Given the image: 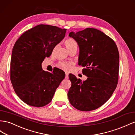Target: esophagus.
Segmentation results:
<instances>
[{
	"label": "esophagus",
	"mask_w": 135,
	"mask_h": 135,
	"mask_svg": "<svg viewBox=\"0 0 135 135\" xmlns=\"http://www.w3.org/2000/svg\"><path fill=\"white\" fill-rule=\"evenodd\" d=\"M69 78V74L68 73H65V78L68 79Z\"/></svg>",
	"instance_id": "esophagus-1"
}]
</instances>
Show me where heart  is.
I'll return each instance as SVG.
<instances>
[{
  "mask_svg": "<svg viewBox=\"0 0 135 135\" xmlns=\"http://www.w3.org/2000/svg\"><path fill=\"white\" fill-rule=\"evenodd\" d=\"M65 45H66L67 49L69 51L70 50L74 49V48H77L78 47V44L74 39L72 38H68L65 40ZM72 66V63L66 61H62L60 62V63L58 64L57 66L60 69H62L65 71H69L71 69Z\"/></svg>",
  "mask_w": 135,
  "mask_h": 135,
  "instance_id": "obj_1",
  "label": "heart"
}]
</instances>
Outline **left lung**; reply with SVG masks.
Instances as JSON below:
<instances>
[{"instance_id":"1","label":"left lung","mask_w":135,"mask_h":135,"mask_svg":"<svg viewBox=\"0 0 135 135\" xmlns=\"http://www.w3.org/2000/svg\"><path fill=\"white\" fill-rule=\"evenodd\" d=\"M79 48L78 65L85 68L87 76L82 81L69 74L71 82L68 96L71 104L80 111H90L100 107L110 99L117 86L119 54L115 42L103 32L87 28L71 32Z\"/></svg>"}]
</instances>
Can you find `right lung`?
Listing matches in <instances>:
<instances>
[{"instance_id":"add662e5","label":"right lung","mask_w":135,"mask_h":135,"mask_svg":"<svg viewBox=\"0 0 135 135\" xmlns=\"http://www.w3.org/2000/svg\"><path fill=\"white\" fill-rule=\"evenodd\" d=\"M66 29L40 24L25 32L12 51L10 79L17 95L31 106L49 103L65 74L57 69L52 73L42 70L41 64L65 37Z\"/></svg>"}]
</instances>
